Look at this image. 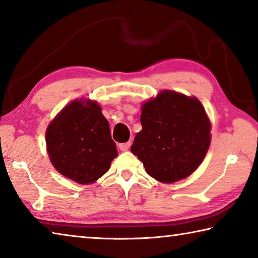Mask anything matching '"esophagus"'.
<instances>
[{
	"label": "esophagus",
	"mask_w": 258,
	"mask_h": 258,
	"mask_svg": "<svg viewBox=\"0 0 258 258\" xmlns=\"http://www.w3.org/2000/svg\"><path fill=\"white\" fill-rule=\"evenodd\" d=\"M130 147H131V142L120 143V145L118 146V148H119V149H120L121 151H127V150L130 149Z\"/></svg>",
	"instance_id": "obj_1"
}]
</instances>
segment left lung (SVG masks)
I'll return each instance as SVG.
<instances>
[{"instance_id":"1","label":"left lung","mask_w":258,"mask_h":258,"mask_svg":"<svg viewBox=\"0 0 258 258\" xmlns=\"http://www.w3.org/2000/svg\"><path fill=\"white\" fill-rule=\"evenodd\" d=\"M142 130L131 147L146 172L161 183L186 178L211 146V120L196 97L163 90L141 106Z\"/></svg>"}]
</instances>
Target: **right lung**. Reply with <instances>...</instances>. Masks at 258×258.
<instances>
[{"label": "right lung", "instance_id": "right-lung-1", "mask_svg": "<svg viewBox=\"0 0 258 258\" xmlns=\"http://www.w3.org/2000/svg\"><path fill=\"white\" fill-rule=\"evenodd\" d=\"M101 110L94 100L76 99L47 125L45 141L51 164L78 184L98 181L118 156Z\"/></svg>", "mask_w": 258, "mask_h": 258}]
</instances>
